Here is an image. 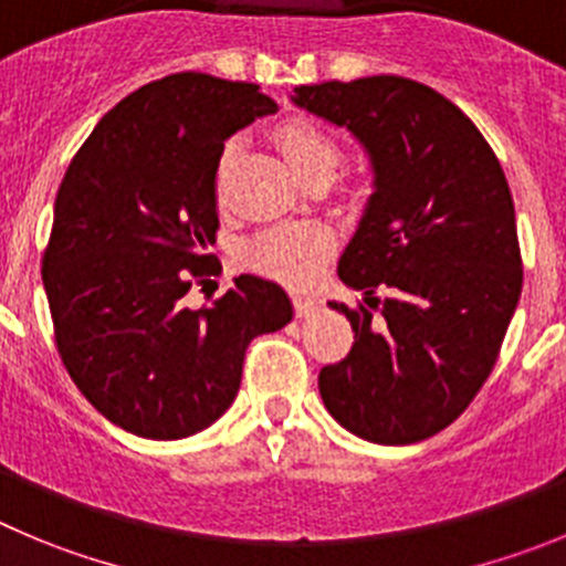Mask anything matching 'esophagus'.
Segmentation results:
<instances>
[{
	"label": "esophagus",
	"instance_id": "esophagus-1",
	"mask_svg": "<svg viewBox=\"0 0 566 566\" xmlns=\"http://www.w3.org/2000/svg\"><path fill=\"white\" fill-rule=\"evenodd\" d=\"M293 307H295V315H301V318H307V315L318 313V310H321V298H315V295L295 293L293 295Z\"/></svg>",
	"mask_w": 566,
	"mask_h": 566
}]
</instances>
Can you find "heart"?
<instances>
[{"label":"heart","mask_w":566,"mask_h":566,"mask_svg":"<svg viewBox=\"0 0 566 566\" xmlns=\"http://www.w3.org/2000/svg\"><path fill=\"white\" fill-rule=\"evenodd\" d=\"M273 145L282 153L287 167L301 184L329 181L340 164V147L329 130L307 116H287L273 128ZM234 158V145H226L218 161V187H223L226 172ZM335 251V234L329 226L315 223H284L259 231L242 248V262L251 271L265 273L287 284H307L321 273L329 253Z\"/></svg>","instance_id":"1"}]
</instances>
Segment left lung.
Wrapping results in <instances>:
<instances>
[{
    "label": "left lung",
    "instance_id": "obj_1",
    "mask_svg": "<svg viewBox=\"0 0 566 566\" xmlns=\"http://www.w3.org/2000/svg\"><path fill=\"white\" fill-rule=\"evenodd\" d=\"M293 103L352 130L374 167V195L337 262V276L363 290L368 307L329 301L355 343L321 368V399L366 441H424L483 388L520 304L505 172L455 103L408 77L298 86ZM377 286L391 290L385 302Z\"/></svg>",
    "mask_w": 566,
    "mask_h": 566
}]
</instances>
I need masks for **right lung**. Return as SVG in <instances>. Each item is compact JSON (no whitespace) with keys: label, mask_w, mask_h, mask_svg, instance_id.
Segmentation results:
<instances>
[{"label":"right lung","mask_w":566,"mask_h":566,"mask_svg":"<svg viewBox=\"0 0 566 566\" xmlns=\"http://www.w3.org/2000/svg\"><path fill=\"white\" fill-rule=\"evenodd\" d=\"M273 111L253 83L167 75L119 99L63 176L41 259L57 355L134 436L178 441L214 424L248 343L293 318L287 293L251 273L211 307L184 304L214 273L223 142Z\"/></svg>","instance_id":"1"}]
</instances>
